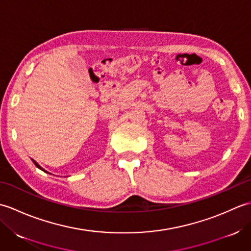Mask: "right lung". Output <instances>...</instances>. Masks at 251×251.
Masks as SVG:
<instances>
[{
    "label": "right lung",
    "mask_w": 251,
    "mask_h": 251,
    "mask_svg": "<svg viewBox=\"0 0 251 251\" xmlns=\"http://www.w3.org/2000/svg\"><path fill=\"white\" fill-rule=\"evenodd\" d=\"M32 162H33V163H34V165H35V166H36V167H37V168H40V169H41V170H43V172H45V170H44V169H43V168H42V167H41V166H40V165H39V164H37V163H36V162H35V161H34V159H32ZM45 173H47V172H45Z\"/></svg>",
    "instance_id": "add662e5"
}]
</instances>
